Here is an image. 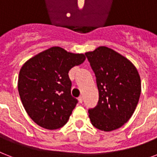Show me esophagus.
<instances>
[{
	"instance_id": "34e87169",
	"label": "esophagus",
	"mask_w": 157,
	"mask_h": 157,
	"mask_svg": "<svg viewBox=\"0 0 157 157\" xmlns=\"http://www.w3.org/2000/svg\"><path fill=\"white\" fill-rule=\"evenodd\" d=\"M78 101H79V103H82V101H83L82 96H80V97L78 98Z\"/></svg>"
}]
</instances>
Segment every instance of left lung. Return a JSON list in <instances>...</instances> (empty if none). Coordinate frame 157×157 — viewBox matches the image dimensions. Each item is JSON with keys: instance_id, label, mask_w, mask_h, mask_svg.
I'll return each instance as SVG.
<instances>
[{"instance_id": "8db88e82", "label": "left lung", "mask_w": 157, "mask_h": 157, "mask_svg": "<svg viewBox=\"0 0 157 157\" xmlns=\"http://www.w3.org/2000/svg\"><path fill=\"white\" fill-rule=\"evenodd\" d=\"M96 77L98 105L89 109L92 125L101 131L121 128L134 113L141 94V78L127 57L105 46L86 52Z\"/></svg>"}]
</instances>
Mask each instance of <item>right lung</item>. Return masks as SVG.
Segmentation results:
<instances>
[{"label": "right lung", "instance_id": "obj_1", "mask_svg": "<svg viewBox=\"0 0 157 157\" xmlns=\"http://www.w3.org/2000/svg\"><path fill=\"white\" fill-rule=\"evenodd\" d=\"M85 60L83 53L52 47L22 66L18 90L23 106L35 124L53 130L67 123L77 103L71 95V82L68 72Z\"/></svg>", "mask_w": 157, "mask_h": 157}]
</instances>
